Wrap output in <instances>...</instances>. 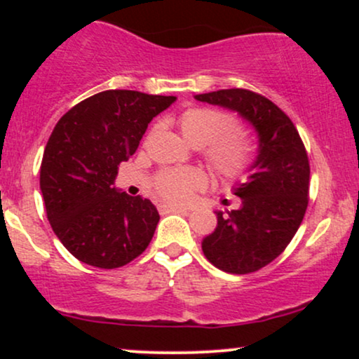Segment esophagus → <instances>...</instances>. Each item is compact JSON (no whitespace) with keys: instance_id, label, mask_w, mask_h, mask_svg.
<instances>
[{"instance_id":"34e87169","label":"esophagus","mask_w":359,"mask_h":359,"mask_svg":"<svg viewBox=\"0 0 359 359\" xmlns=\"http://www.w3.org/2000/svg\"><path fill=\"white\" fill-rule=\"evenodd\" d=\"M158 212L160 214H170V212H180V211H187V209L179 208V205H172V204H165V203H160L158 205Z\"/></svg>"}]
</instances>
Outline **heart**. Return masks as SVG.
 <instances>
[{
    "label": "heart",
    "instance_id": "1",
    "mask_svg": "<svg viewBox=\"0 0 359 359\" xmlns=\"http://www.w3.org/2000/svg\"><path fill=\"white\" fill-rule=\"evenodd\" d=\"M179 128L194 147H204L205 160L222 179H238L250 170L255 158L253 142L246 133L234 130L236 119L229 113L196 106L180 114ZM203 184V175L194 168H168L154 180L156 194L170 203H185Z\"/></svg>",
    "mask_w": 359,
    "mask_h": 359
}]
</instances>
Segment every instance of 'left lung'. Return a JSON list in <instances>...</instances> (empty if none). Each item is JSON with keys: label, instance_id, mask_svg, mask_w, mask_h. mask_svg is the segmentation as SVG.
<instances>
[{"label": "left lung", "instance_id": "1", "mask_svg": "<svg viewBox=\"0 0 359 359\" xmlns=\"http://www.w3.org/2000/svg\"><path fill=\"white\" fill-rule=\"evenodd\" d=\"M197 101L238 111L257 130L259 148L248 182L236 187L241 208L217 214V228L204 238V257L234 275L273 262L297 233L309 204L307 150L292 119L275 102L250 89L197 94Z\"/></svg>", "mask_w": 359, "mask_h": 359}]
</instances>
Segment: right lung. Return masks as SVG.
<instances>
[{"label":"right lung","instance_id":"obj_1","mask_svg":"<svg viewBox=\"0 0 359 359\" xmlns=\"http://www.w3.org/2000/svg\"><path fill=\"white\" fill-rule=\"evenodd\" d=\"M175 101L109 89L81 101L57 121L40 165V189L53 233L82 263L113 270L140 257L158 211L142 196L114 189L118 167L133 155L148 123Z\"/></svg>","mask_w":359,"mask_h":359}]
</instances>
